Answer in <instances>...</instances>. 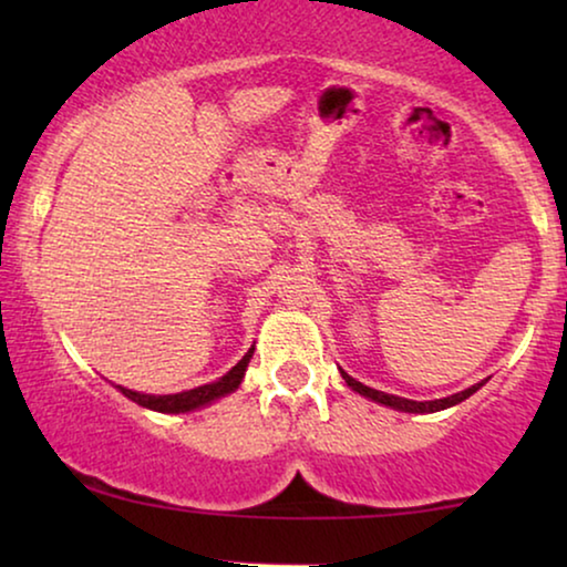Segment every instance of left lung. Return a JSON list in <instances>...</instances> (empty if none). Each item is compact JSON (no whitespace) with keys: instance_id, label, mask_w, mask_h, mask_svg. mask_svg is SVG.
Segmentation results:
<instances>
[{"instance_id":"8db88e82","label":"left lung","mask_w":567,"mask_h":567,"mask_svg":"<svg viewBox=\"0 0 567 567\" xmlns=\"http://www.w3.org/2000/svg\"><path fill=\"white\" fill-rule=\"evenodd\" d=\"M340 377L346 379V384L351 386L353 392L363 394V398L374 400L379 402V405H386L392 410H400V413H439V410H446V408H454L460 405V402H464L470 398V394H475L480 386H483L485 382L480 384H472L467 386L464 392H456V394H449V398H441V400H425V402H417V400H408V398H398V394H386V392H379V390H371V386L355 382L353 377H348L343 369H340Z\"/></svg>"}]
</instances>
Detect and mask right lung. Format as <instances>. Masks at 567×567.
I'll return each mask as SVG.
<instances>
[{"mask_svg":"<svg viewBox=\"0 0 567 567\" xmlns=\"http://www.w3.org/2000/svg\"><path fill=\"white\" fill-rule=\"evenodd\" d=\"M255 353V348H250L243 359H239L235 367H231L227 374L221 379H216V382H208V384H200V386H193V390H185V392H175V394H146V392H136V390H126V386L115 384V390L126 394L128 400H134L136 405L142 408H150V410H157V413H190V410H198V408H206L212 405V402L227 398L237 390L239 384H243L245 379V371H247V363H250Z\"/></svg>","mask_w":567,"mask_h":567,"instance_id":"right-lung-1","label":"right lung"}]
</instances>
